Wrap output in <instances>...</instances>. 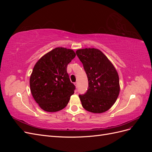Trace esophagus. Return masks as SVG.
Returning <instances> with one entry per match:
<instances>
[{
	"label": "esophagus",
	"mask_w": 152,
	"mask_h": 152,
	"mask_svg": "<svg viewBox=\"0 0 152 152\" xmlns=\"http://www.w3.org/2000/svg\"><path fill=\"white\" fill-rule=\"evenodd\" d=\"M74 84H75V87H78V82H75Z\"/></svg>",
	"instance_id": "obj_1"
}]
</instances>
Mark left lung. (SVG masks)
<instances>
[{"instance_id": "obj_1", "label": "left lung", "mask_w": 152, "mask_h": 152, "mask_svg": "<svg viewBox=\"0 0 152 152\" xmlns=\"http://www.w3.org/2000/svg\"><path fill=\"white\" fill-rule=\"evenodd\" d=\"M76 54L83 64L89 82L87 93L79 95L82 107L91 113L105 112L115 103L120 93L117 70L98 49H78Z\"/></svg>"}]
</instances>
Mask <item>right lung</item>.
<instances>
[{
	"label": "right lung",
	"mask_w": 152,
	"mask_h": 152,
	"mask_svg": "<svg viewBox=\"0 0 152 152\" xmlns=\"http://www.w3.org/2000/svg\"><path fill=\"white\" fill-rule=\"evenodd\" d=\"M76 56L72 49L56 48L35 63L30 78V91L39 107L45 112H56L66 107L75 86L66 68Z\"/></svg>",
	"instance_id": "1"
}]
</instances>
